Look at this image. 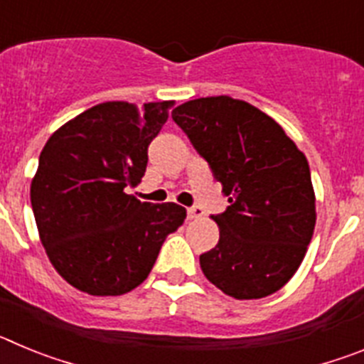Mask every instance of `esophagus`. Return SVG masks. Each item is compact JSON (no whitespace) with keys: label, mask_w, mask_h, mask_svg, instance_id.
<instances>
[{"label":"esophagus","mask_w":364,"mask_h":364,"mask_svg":"<svg viewBox=\"0 0 364 364\" xmlns=\"http://www.w3.org/2000/svg\"><path fill=\"white\" fill-rule=\"evenodd\" d=\"M202 217H204V210H202L200 205H191V208H188V218L195 220V218H202Z\"/></svg>","instance_id":"34e87169"}]
</instances>
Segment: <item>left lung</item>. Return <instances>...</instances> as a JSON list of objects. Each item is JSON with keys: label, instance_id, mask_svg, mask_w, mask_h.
I'll list each match as a JSON object with an SVG mask.
<instances>
[{"label": "left lung", "instance_id": "left-lung-1", "mask_svg": "<svg viewBox=\"0 0 364 364\" xmlns=\"http://www.w3.org/2000/svg\"><path fill=\"white\" fill-rule=\"evenodd\" d=\"M173 120L222 184L218 244L200 255L205 279L235 299L268 297L301 266L315 228L306 156L266 112L230 96L178 105Z\"/></svg>", "mask_w": 364, "mask_h": 364}]
</instances>
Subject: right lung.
<instances>
[{"instance_id": "right-lung-1", "label": "right lung", "mask_w": 364, "mask_h": 364, "mask_svg": "<svg viewBox=\"0 0 364 364\" xmlns=\"http://www.w3.org/2000/svg\"><path fill=\"white\" fill-rule=\"evenodd\" d=\"M171 105L98 104L41 151L31 186L41 244L56 272L85 294L122 295L142 284L167 235L184 222L182 205L127 195L146 173L147 147Z\"/></svg>"}]
</instances>
